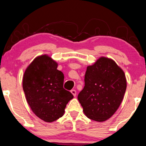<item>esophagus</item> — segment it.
I'll use <instances>...</instances> for the list:
<instances>
[{
    "label": "esophagus",
    "mask_w": 146,
    "mask_h": 146,
    "mask_svg": "<svg viewBox=\"0 0 146 146\" xmlns=\"http://www.w3.org/2000/svg\"><path fill=\"white\" fill-rule=\"evenodd\" d=\"M71 93H72V95H73L74 97L76 96V90H72L71 91Z\"/></svg>",
    "instance_id": "34e87169"
}]
</instances>
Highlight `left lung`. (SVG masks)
<instances>
[{"instance_id": "obj_1", "label": "left lung", "mask_w": 146, "mask_h": 146, "mask_svg": "<svg viewBox=\"0 0 146 146\" xmlns=\"http://www.w3.org/2000/svg\"><path fill=\"white\" fill-rule=\"evenodd\" d=\"M126 85L120 67L112 59L100 56L87 67L85 87L78 96L84 113L96 121H107L120 106Z\"/></svg>"}]
</instances>
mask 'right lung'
I'll list each match as a JSON object with an SVG mask.
<instances>
[{"mask_svg":"<svg viewBox=\"0 0 146 146\" xmlns=\"http://www.w3.org/2000/svg\"><path fill=\"white\" fill-rule=\"evenodd\" d=\"M58 63L48 54L33 59L22 79L25 97L33 112L46 122H52L64 114L73 95L63 88L64 75Z\"/></svg>","mask_w":146,"mask_h":146,"instance_id":"right-lung-1","label":"right lung"}]
</instances>
